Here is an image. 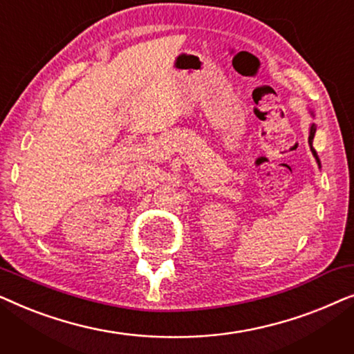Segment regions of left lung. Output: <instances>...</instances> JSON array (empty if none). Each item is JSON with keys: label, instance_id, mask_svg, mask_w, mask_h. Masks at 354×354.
I'll return each mask as SVG.
<instances>
[{"label": "left lung", "instance_id": "left-lung-1", "mask_svg": "<svg viewBox=\"0 0 354 354\" xmlns=\"http://www.w3.org/2000/svg\"><path fill=\"white\" fill-rule=\"evenodd\" d=\"M314 133H316V127H314V125H311V130H309V147H311V151H313V154H314V156H316V159H317V153H316V149L313 148V138H314ZM317 162H319V159H317Z\"/></svg>", "mask_w": 354, "mask_h": 354}]
</instances>
